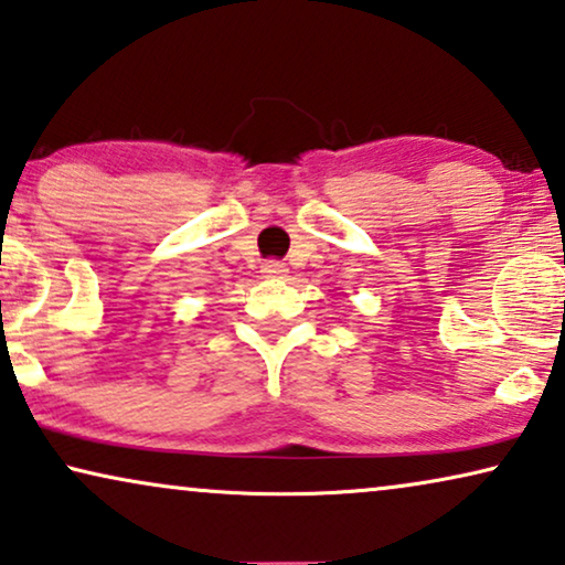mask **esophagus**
<instances>
[{
  "instance_id": "obj_1",
  "label": "esophagus",
  "mask_w": 565,
  "mask_h": 565,
  "mask_svg": "<svg viewBox=\"0 0 565 565\" xmlns=\"http://www.w3.org/2000/svg\"><path fill=\"white\" fill-rule=\"evenodd\" d=\"M260 274L266 276V279H281V276H286V266L281 264V260H266L264 266H260Z\"/></svg>"
}]
</instances>
